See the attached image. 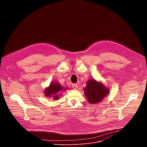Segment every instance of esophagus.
I'll return each mask as SVG.
<instances>
[{"mask_svg": "<svg viewBox=\"0 0 147 147\" xmlns=\"http://www.w3.org/2000/svg\"><path fill=\"white\" fill-rule=\"evenodd\" d=\"M77 84H72V87L74 88V89H77Z\"/></svg>", "mask_w": 147, "mask_h": 147, "instance_id": "obj_1", "label": "esophagus"}]
</instances>
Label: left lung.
I'll return each instance as SVG.
<instances>
[{
	"mask_svg": "<svg viewBox=\"0 0 147 147\" xmlns=\"http://www.w3.org/2000/svg\"><path fill=\"white\" fill-rule=\"evenodd\" d=\"M84 94L87 98L89 103L94 104L102 100L108 92V88L104 87L103 84L97 82L94 79L89 80L87 82V87L84 88Z\"/></svg>",
	"mask_w": 147,
	"mask_h": 147,
	"instance_id": "8db88e82",
	"label": "left lung"
}]
</instances>
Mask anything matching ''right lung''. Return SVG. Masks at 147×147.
I'll list each match as a JSON object with an SVG mask.
<instances>
[{"label": "right lung", "mask_w": 147, "mask_h": 147, "mask_svg": "<svg viewBox=\"0 0 147 147\" xmlns=\"http://www.w3.org/2000/svg\"><path fill=\"white\" fill-rule=\"evenodd\" d=\"M67 89V88H66ZM62 90H65L63 87H62L59 83L53 82L49 86V87L45 90V95L46 96L53 97V99H57L58 95L57 93Z\"/></svg>", "instance_id": "right-lung-1"}]
</instances>
